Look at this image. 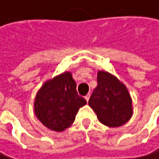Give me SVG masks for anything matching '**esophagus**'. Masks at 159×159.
I'll return each mask as SVG.
<instances>
[{
	"label": "esophagus",
	"mask_w": 159,
	"mask_h": 159,
	"mask_svg": "<svg viewBox=\"0 0 159 159\" xmlns=\"http://www.w3.org/2000/svg\"><path fill=\"white\" fill-rule=\"evenodd\" d=\"M89 98H90V94H87V95L85 96V99L87 100V102H88V100H89Z\"/></svg>",
	"instance_id": "esophagus-1"
}]
</instances>
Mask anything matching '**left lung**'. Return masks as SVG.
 Masks as SVG:
<instances>
[{"label":"left lung","mask_w":159,"mask_h":159,"mask_svg":"<svg viewBox=\"0 0 159 159\" xmlns=\"http://www.w3.org/2000/svg\"><path fill=\"white\" fill-rule=\"evenodd\" d=\"M98 86L88 104L98 120L108 127H120L133 115L132 98L126 86L105 71L98 72Z\"/></svg>","instance_id":"obj_1"}]
</instances>
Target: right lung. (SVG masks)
<instances>
[{
    "label": "right lung",
    "mask_w": 159,
    "mask_h": 159,
    "mask_svg": "<svg viewBox=\"0 0 159 159\" xmlns=\"http://www.w3.org/2000/svg\"><path fill=\"white\" fill-rule=\"evenodd\" d=\"M86 100L78 95L77 84L70 72L47 80L36 95L34 110L37 117L50 130L61 132L71 126Z\"/></svg>",
    "instance_id": "add662e5"
}]
</instances>
